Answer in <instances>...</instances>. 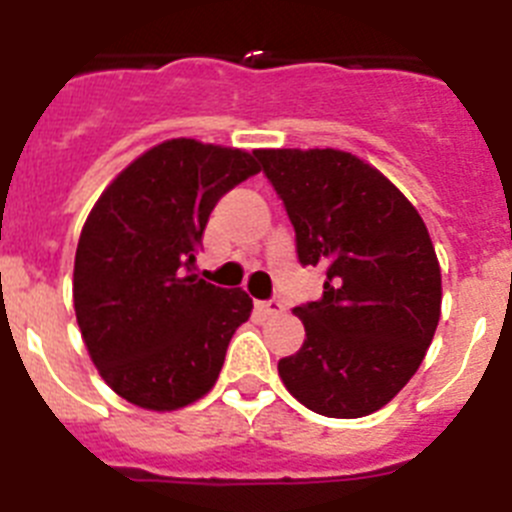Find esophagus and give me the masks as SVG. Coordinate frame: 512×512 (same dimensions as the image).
I'll return each instance as SVG.
<instances>
[{
  "mask_svg": "<svg viewBox=\"0 0 512 512\" xmlns=\"http://www.w3.org/2000/svg\"><path fill=\"white\" fill-rule=\"evenodd\" d=\"M259 307L266 312V315H279V312H284L282 300H277V297H271V300L259 302Z\"/></svg>",
  "mask_w": 512,
  "mask_h": 512,
  "instance_id": "34e87169",
  "label": "esophagus"
}]
</instances>
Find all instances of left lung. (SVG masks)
<instances>
[{"mask_svg": "<svg viewBox=\"0 0 512 512\" xmlns=\"http://www.w3.org/2000/svg\"><path fill=\"white\" fill-rule=\"evenodd\" d=\"M323 297L295 307L305 343L279 377L312 413L361 418L418 372L441 318V269L423 217L361 158L333 148L253 151Z\"/></svg>", "mask_w": 512, "mask_h": 512, "instance_id": "8db88e82", "label": "left lung"}]
</instances>
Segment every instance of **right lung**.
Masks as SVG:
<instances>
[{
    "mask_svg": "<svg viewBox=\"0 0 512 512\" xmlns=\"http://www.w3.org/2000/svg\"><path fill=\"white\" fill-rule=\"evenodd\" d=\"M251 153L166 140L104 189L74 261L76 323L112 390L146 410H176L212 390L253 300L192 274L207 217L259 174Z\"/></svg>",
    "mask_w": 512,
    "mask_h": 512,
    "instance_id": "1",
    "label": "right lung"
}]
</instances>
